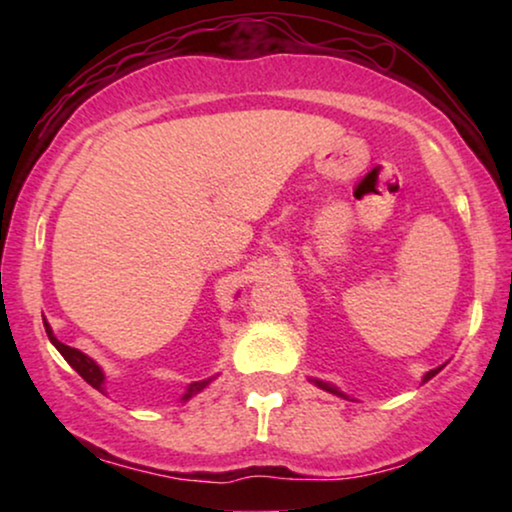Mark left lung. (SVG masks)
I'll list each match as a JSON object with an SVG mask.
<instances>
[{"mask_svg":"<svg viewBox=\"0 0 512 512\" xmlns=\"http://www.w3.org/2000/svg\"><path fill=\"white\" fill-rule=\"evenodd\" d=\"M438 370H443V366H440V368H436V370H431V373H426V375H424V382H429V380H431V377L438 373ZM314 384H317V387H321V389L331 391V394H338V396H342V398H347L345 394H342V391H338V389H335V387H331V384H326V382H319V380H314Z\"/></svg>","mask_w":512,"mask_h":512,"instance_id":"1","label":"left lung"}]
</instances>
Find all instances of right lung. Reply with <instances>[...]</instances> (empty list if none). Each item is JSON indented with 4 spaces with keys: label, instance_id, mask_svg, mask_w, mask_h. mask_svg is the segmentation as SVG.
<instances>
[{
    "label": "right lung",
    "instance_id": "right-lung-1",
    "mask_svg": "<svg viewBox=\"0 0 512 512\" xmlns=\"http://www.w3.org/2000/svg\"><path fill=\"white\" fill-rule=\"evenodd\" d=\"M44 326H46V333H48V340L53 342L55 345V349H58V352L65 356V361L69 363V366H72L76 373H79L83 380H86L90 387H95L97 391H104V373L100 370V366H97V363L93 361V359H88L86 354L83 352H79V349H74V347H69V345H65V342H60L58 338H55L53 335V331H51V326L46 324L44 321ZM212 382V380H202V382H193L191 387H188V391L184 394V398H181V401H188V398H193L195 394H198V391H202L207 387V384Z\"/></svg>",
    "mask_w": 512,
    "mask_h": 512
}]
</instances>
